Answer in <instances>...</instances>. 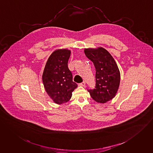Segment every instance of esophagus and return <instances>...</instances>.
Masks as SVG:
<instances>
[{
	"mask_svg": "<svg viewBox=\"0 0 153 153\" xmlns=\"http://www.w3.org/2000/svg\"><path fill=\"white\" fill-rule=\"evenodd\" d=\"M85 82H83L82 83H79V85H80V86H85Z\"/></svg>",
	"mask_w": 153,
	"mask_h": 153,
	"instance_id": "esophagus-1",
	"label": "esophagus"
}]
</instances>
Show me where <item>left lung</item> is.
<instances>
[{
  "label": "left lung",
  "mask_w": 153,
  "mask_h": 153,
  "mask_svg": "<svg viewBox=\"0 0 153 153\" xmlns=\"http://www.w3.org/2000/svg\"><path fill=\"white\" fill-rule=\"evenodd\" d=\"M85 56L93 62L96 68V87L88 90L92 99L105 103L116 95L120 83V73L114 58L102 47L85 49Z\"/></svg>",
  "instance_id": "1"
}]
</instances>
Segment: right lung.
<instances>
[{"label": "right lung", "instance_id": "add662e5", "mask_svg": "<svg viewBox=\"0 0 153 153\" xmlns=\"http://www.w3.org/2000/svg\"><path fill=\"white\" fill-rule=\"evenodd\" d=\"M71 51L66 49H57L49 56L42 75L46 91L53 101L62 104L70 100L72 92L77 85L73 81V76L68 68Z\"/></svg>", "mask_w": 153, "mask_h": 153}]
</instances>
